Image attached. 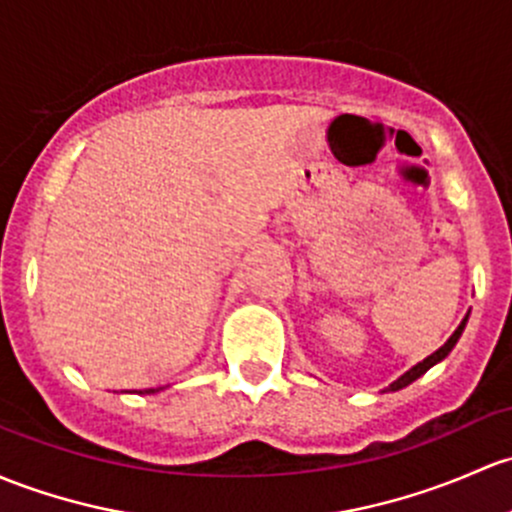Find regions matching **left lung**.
<instances>
[{"label": "left lung", "mask_w": 512, "mask_h": 512, "mask_svg": "<svg viewBox=\"0 0 512 512\" xmlns=\"http://www.w3.org/2000/svg\"><path fill=\"white\" fill-rule=\"evenodd\" d=\"M466 321H469V314L464 316V321H461L459 328H456V331L451 333V336H449V341H446L444 346L439 348V351H434L432 355H427V358H424L422 363H417V365H414V368L407 370L405 375H400V378H397L395 383H392L390 387H387V390H392V392H395V390H402V387H407V385H410V383H414V380H417V378H422V375L427 373V370L432 368V365H437L439 360H444L446 355L451 353V348L456 346V341H459V338H461V333H464V328H466Z\"/></svg>", "instance_id": "obj_1"}]
</instances>
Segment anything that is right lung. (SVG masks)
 I'll list each match as a JSON object with an SVG mask.
<instances>
[{"label": "right lung", "instance_id": "obj_1", "mask_svg": "<svg viewBox=\"0 0 512 512\" xmlns=\"http://www.w3.org/2000/svg\"><path fill=\"white\" fill-rule=\"evenodd\" d=\"M147 392V395H152V392H159V390H154V387H149V390H144Z\"/></svg>", "mask_w": 512, "mask_h": 512}]
</instances>
